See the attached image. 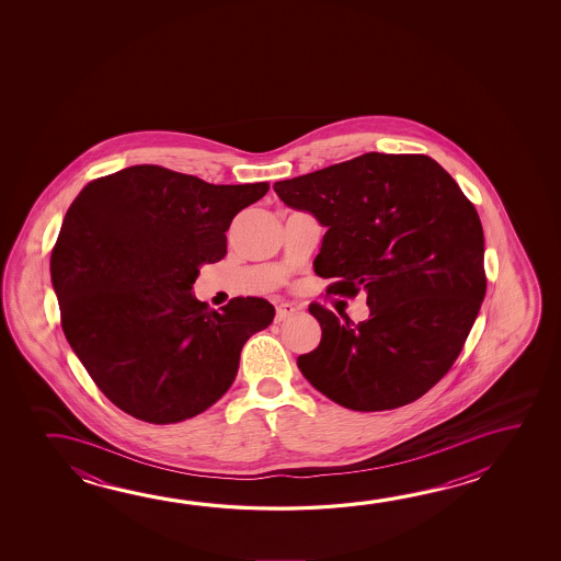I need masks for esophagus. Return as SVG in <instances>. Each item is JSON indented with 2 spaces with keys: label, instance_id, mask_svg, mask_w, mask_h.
<instances>
[{
  "label": "esophagus",
  "instance_id": "esophagus-1",
  "mask_svg": "<svg viewBox=\"0 0 561 561\" xmlns=\"http://www.w3.org/2000/svg\"><path fill=\"white\" fill-rule=\"evenodd\" d=\"M299 311L297 307H294L291 304H282L277 307L276 311V321L282 322L285 319H289V317H294L295 312Z\"/></svg>",
  "mask_w": 561,
  "mask_h": 561
}]
</instances>
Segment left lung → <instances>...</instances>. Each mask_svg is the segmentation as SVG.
Segmentation results:
<instances>
[{"label": "left lung", "mask_w": 561, "mask_h": 561, "mask_svg": "<svg viewBox=\"0 0 561 561\" xmlns=\"http://www.w3.org/2000/svg\"><path fill=\"white\" fill-rule=\"evenodd\" d=\"M327 232L314 274L327 294L368 295V321L312 304L321 344L297 358L307 381L352 411L413 403L456 362L485 297L478 211L436 160L368 152L274 184Z\"/></svg>", "instance_id": "obj_1"}]
</instances>
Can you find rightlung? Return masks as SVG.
<instances>
[{"instance_id":"1","label":"right lung","mask_w":561,"mask_h":561,"mask_svg":"<svg viewBox=\"0 0 561 561\" xmlns=\"http://www.w3.org/2000/svg\"><path fill=\"white\" fill-rule=\"evenodd\" d=\"M266 182L213 185L162 165H130L83 187L50 256L62 331L103 396L138 421L172 424L217 403L242 346L276 309L195 299L203 264L227 254L237 213Z\"/></svg>"}]
</instances>
